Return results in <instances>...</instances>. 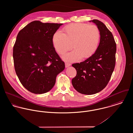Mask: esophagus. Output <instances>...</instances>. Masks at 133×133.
Wrapping results in <instances>:
<instances>
[{
	"instance_id": "34e87169",
	"label": "esophagus",
	"mask_w": 133,
	"mask_h": 133,
	"mask_svg": "<svg viewBox=\"0 0 133 133\" xmlns=\"http://www.w3.org/2000/svg\"><path fill=\"white\" fill-rule=\"evenodd\" d=\"M71 63H67V62H65V68H68L70 66H71Z\"/></svg>"
}]
</instances>
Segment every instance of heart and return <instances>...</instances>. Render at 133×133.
Returning a JSON list of instances; mask_svg holds the SVG:
<instances>
[{"label":"heart","mask_w":133,"mask_h":133,"mask_svg":"<svg viewBox=\"0 0 133 133\" xmlns=\"http://www.w3.org/2000/svg\"><path fill=\"white\" fill-rule=\"evenodd\" d=\"M63 33L56 32L52 37L53 46L59 54L72 48L74 50L63 56L67 61H74L91 57L96 51L100 39V32L95 25L72 23L63 29Z\"/></svg>","instance_id":"1"}]
</instances>
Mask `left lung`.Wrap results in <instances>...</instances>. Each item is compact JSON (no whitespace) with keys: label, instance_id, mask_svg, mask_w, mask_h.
<instances>
[{"label":"left lung","instance_id":"8db88e82","mask_svg":"<svg viewBox=\"0 0 133 133\" xmlns=\"http://www.w3.org/2000/svg\"><path fill=\"white\" fill-rule=\"evenodd\" d=\"M92 21L99 28L100 39L95 53L83 62L74 63L77 71L72 79L73 87L79 93L85 95L95 94L105 88L114 71L116 44L112 33L101 21Z\"/></svg>","mask_w":133,"mask_h":133}]
</instances>
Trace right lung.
<instances>
[{
	"label": "right lung",
	"instance_id": "add662e5",
	"mask_svg": "<svg viewBox=\"0 0 133 133\" xmlns=\"http://www.w3.org/2000/svg\"><path fill=\"white\" fill-rule=\"evenodd\" d=\"M62 25L34 21L17 36L13 52L15 70L22 85L32 93L50 91L65 68L52 43L53 35Z\"/></svg>",
	"mask_w": 133,
	"mask_h": 133
}]
</instances>
